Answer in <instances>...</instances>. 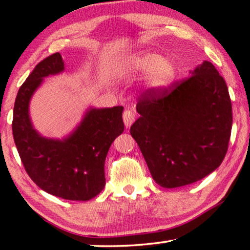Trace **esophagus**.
<instances>
[{
    "instance_id": "1",
    "label": "esophagus",
    "mask_w": 250,
    "mask_h": 250,
    "mask_svg": "<svg viewBox=\"0 0 250 250\" xmlns=\"http://www.w3.org/2000/svg\"><path fill=\"white\" fill-rule=\"evenodd\" d=\"M122 118H124V122L125 126H130L132 124L133 121H135L136 119V112L133 110H125L124 112V114H122Z\"/></svg>"
}]
</instances>
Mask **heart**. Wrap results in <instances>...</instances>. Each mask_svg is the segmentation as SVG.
Returning <instances> with one entry per match:
<instances>
[{
    "label": "heart",
    "instance_id": "b5f03b06",
    "mask_svg": "<svg viewBox=\"0 0 250 250\" xmlns=\"http://www.w3.org/2000/svg\"><path fill=\"white\" fill-rule=\"evenodd\" d=\"M128 65L136 72H150L147 83L154 89L167 88L173 82L177 73L173 63L154 52H142L130 56Z\"/></svg>",
    "mask_w": 250,
    "mask_h": 250
}]
</instances>
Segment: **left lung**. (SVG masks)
<instances>
[{"mask_svg":"<svg viewBox=\"0 0 250 250\" xmlns=\"http://www.w3.org/2000/svg\"><path fill=\"white\" fill-rule=\"evenodd\" d=\"M137 112L130 133L161 187L194 184L222 163L232 106L226 80L210 62L167 88L143 91Z\"/></svg>","mask_w":250,"mask_h":250,"instance_id":"8db88e82","label":"left lung"}]
</instances>
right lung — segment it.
<instances>
[{
  "label": "right lung",
  "mask_w": 250,
  "mask_h": 250,
  "mask_svg": "<svg viewBox=\"0 0 250 250\" xmlns=\"http://www.w3.org/2000/svg\"><path fill=\"white\" fill-rule=\"evenodd\" d=\"M63 69L61 54L54 53L42 60L21 85L13 108V138L24 170L38 187L63 199L88 200L105 186V159L112 143L124 132V106L91 108L62 142L41 137L29 120L30 97L44 77Z\"/></svg>",
  "instance_id": "obj_1"
}]
</instances>
